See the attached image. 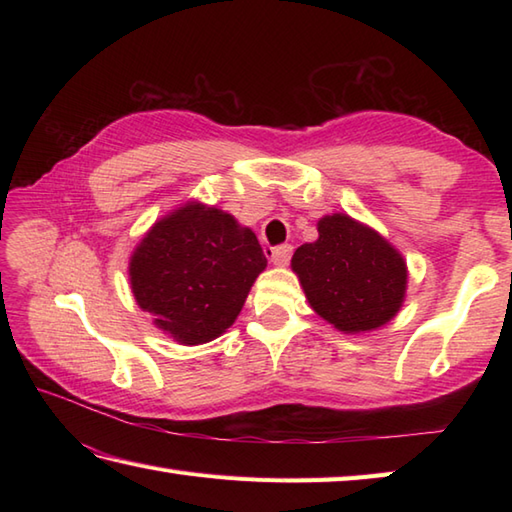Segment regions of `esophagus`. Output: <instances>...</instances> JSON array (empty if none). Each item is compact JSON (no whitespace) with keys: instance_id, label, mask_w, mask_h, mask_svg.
Wrapping results in <instances>:
<instances>
[{"instance_id":"34e87169","label":"esophagus","mask_w":512,"mask_h":512,"mask_svg":"<svg viewBox=\"0 0 512 512\" xmlns=\"http://www.w3.org/2000/svg\"><path fill=\"white\" fill-rule=\"evenodd\" d=\"M266 255L270 257V262L275 266H286L292 257V246L290 244H281V246H273L266 248Z\"/></svg>"}]
</instances>
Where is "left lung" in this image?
Instances as JSON below:
<instances>
[{"instance_id": "obj_1", "label": "left lung", "mask_w": 512, "mask_h": 512, "mask_svg": "<svg viewBox=\"0 0 512 512\" xmlns=\"http://www.w3.org/2000/svg\"><path fill=\"white\" fill-rule=\"evenodd\" d=\"M317 226V242L292 255L312 310L345 334L394 319L407 290V266L398 250L350 215H325Z\"/></svg>"}]
</instances>
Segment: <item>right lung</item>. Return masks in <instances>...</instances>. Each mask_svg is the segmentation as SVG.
Segmentation results:
<instances>
[{"instance_id":"right-lung-1","label":"right lung","mask_w":512,"mask_h":512,"mask_svg":"<svg viewBox=\"0 0 512 512\" xmlns=\"http://www.w3.org/2000/svg\"><path fill=\"white\" fill-rule=\"evenodd\" d=\"M266 255L231 213L187 202L162 217L129 259L138 306L182 345L217 339L235 323Z\"/></svg>"}]
</instances>
